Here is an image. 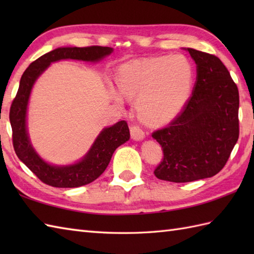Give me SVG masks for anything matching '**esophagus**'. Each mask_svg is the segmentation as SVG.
<instances>
[{
    "label": "esophagus",
    "instance_id": "esophagus-1",
    "mask_svg": "<svg viewBox=\"0 0 254 254\" xmlns=\"http://www.w3.org/2000/svg\"><path fill=\"white\" fill-rule=\"evenodd\" d=\"M131 136L133 139H135V141H142V139L145 137V133L141 128V127L136 126V124H132L131 126Z\"/></svg>",
    "mask_w": 254,
    "mask_h": 254
}]
</instances>
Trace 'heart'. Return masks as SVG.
Masks as SVG:
<instances>
[{
	"mask_svg": "<svg viewBox=\"0 0 254 254\" xmlns=\"http://www.w3.org/2000/svg\"><path fill=\"white\" fill-rule=\"evenodd\" d=\"M116 83L121 95L138 99V111L146 120L164 123L185 107L193 83V68L181 56L146 59L122 65Z\"/></svg>",
	"mask_w": 254,
	"mask_h": 254,
	"instance_id": "heart-1",
	"label": "heart"
}]
</instances>
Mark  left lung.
<instances>
[{
  "label": "left lung",
  "mask_w": 254,
  "mask_h": 254,
  "mask_svg": "<svg viewBox=\"0 0 254 254\" xmlns=\"http://www.w3.org/2000/svg\"><path fill=\"white\" fill-rule=\"evenodd\" d=\"M196 82L183 110L152 136L164 158L154 170L160 180L191 182L224 168L239 137V91L217 57L188 48Z\"/></svg>",
  "instance_id": "8db88e82"
}]
</instances>
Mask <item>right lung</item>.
Listing matches in <instances>:
<instances>
[{"label": "right lung", "instance_id": "obj_1", "mask_svg": "<svg viewBox=\"0 0 254 254\" xmlns=\"http://www.w3.org/2000/svg\"><path fill=\"white\" fill-rule=\"evenodd\" d=\"M113 51L109 47H66L58 48L32 62L21 75L19 88L9 110L13 131V146L17 157L48 186L56 188H77L96 180L106 170L115 150L130 138L126 121L106 127L96 138L93 146L78 163L69 166H53L46 163L31 146L26 127L27 106L36 79L52 62L60 60H82L97 62Z\"/></svg>", "mask_w": 254, "mask_h": 254}]
</instances>
